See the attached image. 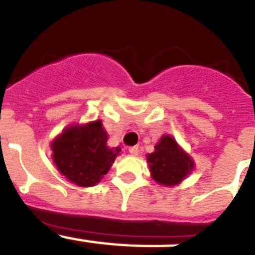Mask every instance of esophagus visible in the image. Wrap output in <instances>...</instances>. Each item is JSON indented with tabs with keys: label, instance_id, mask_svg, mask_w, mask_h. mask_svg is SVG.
<instances>
[{
	"label": "esophagus",
	"instance_id": "obj_1",
	"mask_svg": "<svg viewBox=\"0 0 255 255\" xmlns=\"http://www.w3.org/2000/svg\"><path fill=\"white\" fill-rule=\"evenodd\" d=\"M129 153L131 155H138L139 154V147H136V145H135V147L129 148Z\"/></svg>",
	"mask_w": 255,
	"mask_h": 255
}]
</instances>
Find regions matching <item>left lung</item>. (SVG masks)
Wrapping results in <instances>:
<instances>
[{
    "mask_svg": "<svg viewBox=\"0 0 255 255\" xmlns=\"http://www.w3.org/2000/svg\"><path fill=\"white\" fill-rule=\"evenodd\" d=\"M147 161L153 180L163 186L180 184L194 167L193 159L170 135H163L159 139L154 152L147 155Z\"/></svg>",
    "mask_w": 255,
    "mask_h": 255,
    "instance_id": "1",
    "label": "left lung"
}]
</instances>
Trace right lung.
<instances>
[{"label":"right lung","instance_id":"1","mask_svg":"<svg viewBox=\"0 0 255 255\" xmlns=\"http://www.w3.org/2000/svg\"><path fill=\"white\" fill-rule=\"evenodd\" d=\"M107 140L101 120L66 128L51 144L58 172L79 186L98 184L121 152L108 147Z\"/></svg>","mask_w":255,"mask_h":255}]
</instances>
